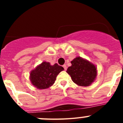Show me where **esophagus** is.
<instances>
[{
	"label": "esophagus",
	"instance_id": "obj_1",
	"mask_svg": "<svg viewBox=\"0 0 123 123\" xmlns=\"http://www.w3.org/2000/svg\"><path fill=\"white\" fill-rule=\"evenodd\" d=\"M63 68H64L65 70H67V65H63Z\"/></svg>",
	"mask_w": 123,
	"mask_h": 123
}]
</instances>
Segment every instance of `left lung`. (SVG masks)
Here are the masks:
<instances>
[{"instance_id":"obj_1","label":"left lung","mask_w":123,"mask_h":123,"mask_svg":"<svg viewBox=\"0 0 123 123\" xmlns=\"http://www.w3.org/2000/svg\"><path fill=\"white\" fill-rule=\"evenodd\" d=\"M71 66L67 69L72 81L79 86L87 87L94 82L97 76L94 64L81 56H77L71 62Z\"/></svg>"}]
</instances>
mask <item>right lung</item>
I'll return each instance as SVG.
<instances>
[{
  "instance_id": "right-lung-1",
  "label": "right lung",
  "mask_w": 123,
  "mask_h": 123,
  "mask_svg": "<svg viewBox=\"0 0 123 123\" xmlns=\"http://www.w3.org/2000/svg\"><path fill=\"white\" fill-rule=\"evenodd\" d=\"M63 70L64 68L57 63L52 65L43 62L31 71L29 79L37 89H46L55 83L56 76Z\"/></svg>"
}]
</instances>
